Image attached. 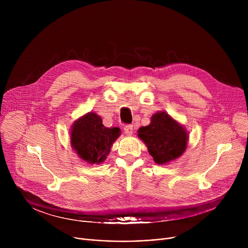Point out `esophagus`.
<instances>
[{"mask_svg": "<svg viewBox=\"0 0 248 248\" xmlns=\"http://www.w3.org/2000/svg\"><path fill=\"white\" fill-rule=\"evenodd\" d=\"M124 134L126 136H132L133 132H134V126L133 125H125L124 128Z\"/></svg>", "mask_w": 248, "mask_h": 248, "instance_id": "obj_1", "label": "esophagus"}]
</instances>
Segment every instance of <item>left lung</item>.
<instances>
[{"instance_id":"obj_1","label":"left lung","mask_w":248,"mask_h":248,"mask_svg":"<svg viewBox=\"0 0 248 248\" xmlns=\"http://www.w3.org/2000/svg\"><path fill=\"white\" fill-rule=\"evenodd\" d=\"M138 137L159 165L179 159L186 151L189 140L185 126L163 110L152 115L150 124L138 129Z\"/></svg>"}]
</instances>
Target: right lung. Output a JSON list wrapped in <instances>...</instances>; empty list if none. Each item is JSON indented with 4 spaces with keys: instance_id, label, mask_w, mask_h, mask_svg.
<instances>
[{
    "instance_id": "1",
    "label": "right lung",
    "mask_w": 248,
    "mask_h": 248,
    "mask_svg": "<svg viewBox=\"0 0 248 248\" xmlns=\"http://www.w3.org/2000/svg\"><path fill=\"white\" fill-rule=\"evenodd\" d=\"M121 136L120 127H107L101 117L89 111L74 121L70 128V145L81 160L89 165L101 164Z\"/></svg>"
}]
</instances>
